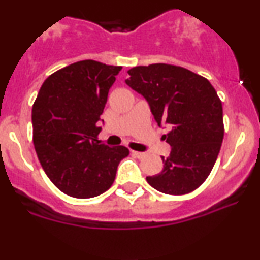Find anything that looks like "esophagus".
I'll return each mask as SVG.
<instances>
[{"instance_id": "1", "label": "esophagus", "mask_w": 260, "mask_h": 260, "mask_svg": "<svg viewBox=\"0 0 260 260\" xmlns=\"http://www.w3.org/2000/svg\"><path fill=\"white\" fill-rule=\"evenodd\" d=\"M132 155H133V156H136V157H138V158H143L144 156H145V152L134 151V150H132Z\"/></svg>"}]
</instances>
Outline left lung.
Returning a JSON list of instances; mask_svg holds the SVG:
<instances>
[{
    "label": "left lung",
    "mask_w": 260,
    "mask_h": 260,
    "mask_svg": "<svg viewBox=\"0 0 260 260\" xmlns=\"http://www.w3.org/2000/svg\"><path fill=\"white\" fill-rule=\"evenodd\" d=\"M126 83L142 94L171 145L164 170L146 180L167 195H185L207 179L224 138L223 106L209 81L185 68L151 64L128 70Z\"/></svg>",
    "instance_id": "left-lung-1"
}]
</instances>
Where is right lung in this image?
<instances>
[{"instance_id": "right-lung-1", "label": "right lung", "mask_w": 260, "mask_h": 260, "mask_svg": "<svg viewBox=\"0 0 260 260\" xmlns=\"http://www.w3.org/2000/svg\"><path fill=\"white\" fill-rule=\"evenodd\" d=\"M122 67L81 60L55 71L32 105L34 145L47 177L71 198L90 199L114 183L126 146L100 143L98 127Z\"/></svg>"}]
</instances>
